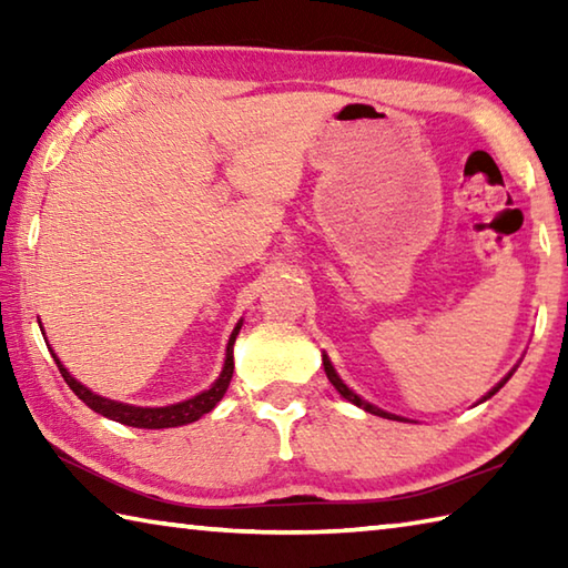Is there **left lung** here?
<instances>
[{
    "label": "left lung",
    "mask_w": 568,
    "mask_h": 568,
    "mask_svg": "<svg viewBox=\"0 0 568 568\" xmlns=\"http://www.w3.org/2000/svg\"><path fill=\"white\" fill-rule=\"evenodd\" d=\"M323 368H325V376H328V381L333 383V388H335V390H338V393H341V396H343L345 400H351V403H353V406H358V408H363L365 413H373V416H381V418H388V420H408V418H403V416H396V413H388V410H383V408H378V406H373V403H368V400H363V398L358 396V393H355V390H351L348 386H345V383H343V378L338 376V373H335V368H333V363H331V358H328V353H323ZM516 368H518V363H516V365H514V368H511V371H508V373H506V376H504L501 381H498V383H496V386H494L491 390H488V393H486V396H484V398H480L478 403H484V400H488V398H491V396H496V393H498V390H501V388L506 386V381L514 376V371H516Z\"/></svg>",
    "instance_id": "8db88e82"
}]
</instances>
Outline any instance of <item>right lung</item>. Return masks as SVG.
<instances>
[{"mask_svg":"<svg viewBox=\"0 0 568 568\" xmlns=\"http://www.w3.org/2000/svg\"><path fill=\"white\" fill-rule=\"evenodd\" d=\"M40 328H42V325H40ZM240 328H243V321H237L233 333H230L223 371H220V376L215 378L213 386H210L203 393H197V396L187 398V400L170 403V406H158V408L132 406V403H120V400L98 396V393H92L88 386H82L80 381L70 376V371L64 368L62 361L57 358V353L52 348H50V353H52V358L57 363V368H60V373H62V378L67 381V386L74 390V396L80 398L84 406H90L94 413H100V416L124 423V426H132V428H178V426H187V423H195L197 418H203L205 413L213 410L220 403V398L225 396V390L230 386V378H233V368H235L233 345H235Z\"/></svg>","mask_w":568,"mask_h":568,"instance_id":"right-lung-1","label":"right lung"}]
</instances>
